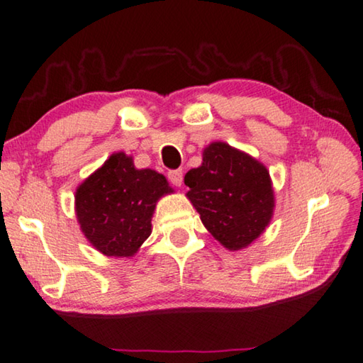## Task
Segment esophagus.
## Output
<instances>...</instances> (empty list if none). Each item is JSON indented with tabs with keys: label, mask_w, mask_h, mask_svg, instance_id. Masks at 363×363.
<instances>
[{
	"label": "esophagus",
	"mask_w": 363,
	"mask_h": 363,
	"mask_svg": "<svg viewBox=\"0 0 363 363\" xmlns=\"http://www.w3.org/2000/svg\"><path fill=\"white\" fill-rule=\"evenodd\" d=\"M167 178H169V182L172 183V185L180 186L182 183H183V170H182V169L170 170L169 174H167Z\"/></svg>",
	"instance_id": "34e87169"
}]
</instances>
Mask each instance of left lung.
I'll return each mask as SVG.
<instances>
[{
  "instance_id": "obj_1",
  "label": "left lung",
  "mask_w": 363,
  "mask_h": 363,
  "mask_svg": "<svg viewBox=\"0 0 363 363\" xmlns=\"http://www.w3.org/2000/svg\"><path fill=\"white\" fill-rule=\"evenodd\" d=\"M188 198L209 233L230 251L251 245L273 213L270 175L262 164L227 143H212L203 164L185 175Z\"/></svg>"
}]
</instances>
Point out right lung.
<instances>
[{
	"label": "right lung",
	"mask_w": 363,
	"mask_h": 363,
	"mask_svg": "<svg viewBox=\"0 0 363 363\" xmlns=\"http://www.w3.org/2000/svg\"><path fill=\"white\" fill-rule=\"evenodd\" d=\"M170 191L164 175L135 169L123 152L112 154L75 193L82 231L99 252L130 257L151 235L157 199Z\"/></svg>",
	"instance_id": "right-lung-1"
}]
</instances>
